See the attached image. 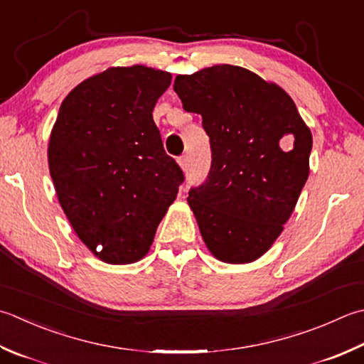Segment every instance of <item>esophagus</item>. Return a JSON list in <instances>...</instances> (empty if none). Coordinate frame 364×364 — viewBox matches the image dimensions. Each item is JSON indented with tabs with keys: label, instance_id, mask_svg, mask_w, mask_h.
Instances as JSON below:
<instances>
[{
	"label": "esophagus",
	"instance_id": "obj_1",
	"mask_svg": "<svg viewBox=\"0 0 364 364\" xmlns=\"http://www.w3.org/2000/svg\"><path fill=\"white\" fill-rule=\"evenodd\" d=\"M178 166H180L183 170H186L188 168V156H180V158H178Z\"/></svg>",
	"mask_w": 364,
	"mask_h": 364
}]
</instances>
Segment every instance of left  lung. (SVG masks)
<instances>
[{"label": "left lung", "mask_w": 364, "mask_h": 364, "mask_svg": "<svg viewBox=\"0 0 364 364\" xmlns=\"http://www.w3.org/2000/svg\"><path fill=\"white\" fill-rule=\"evenodd\" d=\"M173 90L210 137L208 178L188 197L206 247L225 263L260 259L309 176V127L279 85L240 66L176 75Z\"/></svg>", "instance_id": "1"}]
</instances>
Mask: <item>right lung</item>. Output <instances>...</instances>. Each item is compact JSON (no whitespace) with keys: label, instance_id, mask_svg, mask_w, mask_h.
Segmentation results:
<instances>
[{"label":"right lung","instance_id":"add662e5","mask_svg":"<svg viewBox=\"0 0 364 364\" xmlns=\"http://www.w3.org/2000/svg\"><path fill=\"white\" fill-rule=\"evenodd\" d=\"M170 82V73L141 64L105 69L64 97L50 134L48 168L64 215L112 265L145 257L184 181L153 121Z\"/></svg>","mask_w":364,"mask_h":364}]
</instances>
